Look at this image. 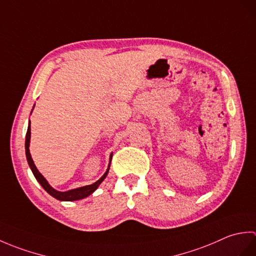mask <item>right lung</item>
<instances>
[{"label": "right lung", "mask_w": 256, "mask_h": 256, "mask_svg": "<svg viewBox=\"0 0 256 256\" xmlns=\"http://www.w3.org/2000/svg\"><path fill=\"white\" fill-rule=\"evenodd\" d=\"M30 122L28 123V128H27V133H26V138H25V153H26V158L27 162H28V165L30 167V170L34 174L35 178L37 179V182L42 184V187L44 188L46 192L50 194V196H52L54 198H56L60 201H74V200H79V199H84L86 197H88L92 192L96 190V188L99 187V184L104 180V178L106 177L108 170H110V164H111V160H112V154L110 156V164H108V167L106 172H104L99 180H96L94 184H88V186H84V187H79L76 189H72L68 190V192H58V190L54 189L46 179L44 178V176L38 172V170L36 168L34 162H32V158L30 153Z\"/></svg>", "instance_id": "1"}]
</instances>
